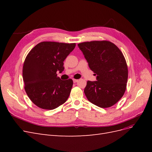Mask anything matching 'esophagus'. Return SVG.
<instances>
[{
  "label": "esophagus",
  "mask_w": 152,
  "mask_h": 152,
  "mask_svg": "<svg viewBox=\"0 0 152 152\" xmlns=\"http://www.w3.org/2000/svg\"><path fill=\"white\" fill-rule=\"evenodd\" d=\"M73 82H74V83H76V82H77L78 81H79V80H77V79H73Z\"/></svg>",
  "instance_id": "34e87169"
}]
</instances>
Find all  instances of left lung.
Here are the masks:
<instances>
[{"label": "left lung", "instance_id": "1", "mask_svg": "<svg viewBox=\"0 0 152 152\" xmlns=\"http://www.w3.org/2000/svg\"><path fill=\"white\" fill-rule=\"evenodd\" d=\"M96 75V81H87L84 93L91 103L108 108L121 99L126 89L128 70L126 61L117 46L107 40L78 44Z\"/></svg>", "mask_w": 152, "mask_h": 152}]
</instances>
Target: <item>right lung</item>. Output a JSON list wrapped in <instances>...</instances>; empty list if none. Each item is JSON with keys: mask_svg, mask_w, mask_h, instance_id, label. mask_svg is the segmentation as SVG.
Returning <instances> with one entry per match:
<instances>
[{"mask_svg": "<svg viewBox=\"0 0 152 152\" xmlns=\"http://www.w3.org/2000/svg\"><path fill=\"white\" fill-rule=\"evenodd\" d=\"M75 47V43L42 42L26 56L23 66L25 89L38 107L53 110L68 98L73 80H61L56 72L64 70L63 61Z\"/></svg>", "mask_w": 152, "mask_h": 152, "instance_id": "right-lung-1", "label": "right lung"}]
</instances>
